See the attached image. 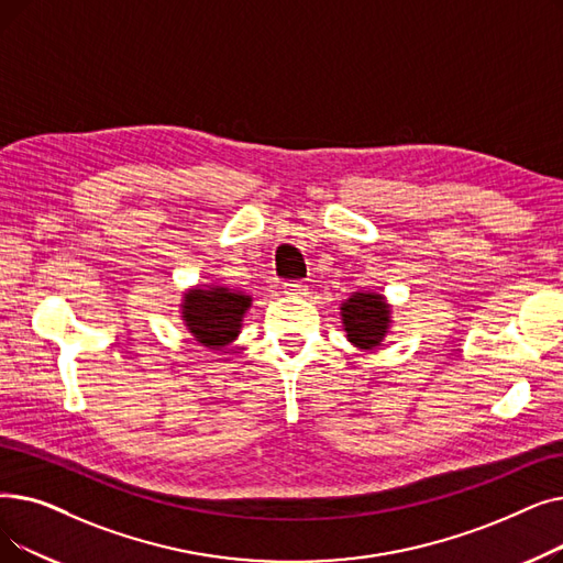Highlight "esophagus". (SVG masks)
Masks as SVG:
<instances>
[{
  "mask_svg": "<svg viewBox=\"0 0 563 563\" xmlns=\"http://www.w3.org/2000/svg\"><path fill=\"white\" fill-rule=\"evenodd\" d=\"M283 289H285V295L291 297V299H299V297L308 295V291H306L308 287H306L301 280H289V283L283 285Z\"/></svg>",
  "mask_w": 563,
  "mask_h": 563,
  "instance_id": "34e87169",
  "label": "esophagus"
}]
</instances>
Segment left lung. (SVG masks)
<instances>
[{"label": "left lung", "instance_id": "1", "mask_svg": "<svg viewBox=\"0 0 563 563\" xmlns=\"http://www.w3.org/2000/svg\"><path fill=\"white\" fill-rule=\"evenodd\" d=\"M340 322L352 347L373 352L384 345L394 329V306L382 291L358 289L340 303Z\"/></svg>", "mask_w": 563, "mask_h": 563}]
</instances>
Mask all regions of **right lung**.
Masks as SVG:
<instances>
[{"mask_svg":"<svg viewBox=\"0 0 563 563\" xmlns=\"http://www.w3.org/2000/svg\"><path fill=\"white\" fill-rule=\"evenodd\" d=\"M251 306L253 297L249 291L207 283L184 289L179 317L198 345L207 350H225L239 338L243 317Z\"/></svg>","mask_w":563,"mask_h":563,"instance_id":"add662e5","label":"right lung"}]
</instances>
